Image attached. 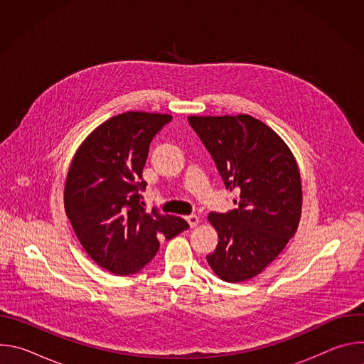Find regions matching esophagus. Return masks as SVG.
<instances>
[{
  "mask_svg": "<svg viewBox=\"0 0 364 364\" xmlns=\"http://www.w3.org/2000/svg\"><path fill=\"white\" fill-rule=\"evenodd\" d=\"M186 220L188 222L190 228H196V226L200 223V219H198V216H196V215H190V216H187V218H186Z\"/></svg>",
  "mask_w": 364,
  "mask_h": 364,
  "instance_id": "esophagus-1",
  "label": "esophagus"
}]
</instances>
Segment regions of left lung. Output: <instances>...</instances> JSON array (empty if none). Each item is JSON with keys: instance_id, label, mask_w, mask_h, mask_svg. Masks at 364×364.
Masks as SVG:
<instances>
[{"instance_id": "obj_1", "label": "left lung", "mask_w": 364, "mask_h": 364, "mask_svg": "<svg viewBox=\"0 0 364 364\" xmlns=\"http://www.w3.org/2000/svg\"><path fill=\"white\" fill-rule=\"evenodd\" d=\"M188 122L212 154L226 188L237 193V209L207 216L219 243L205 259L226 282L250 279L298 229L302 184L296 160L272 128L250 115H190Z\"/></svg>"}]
</instances>
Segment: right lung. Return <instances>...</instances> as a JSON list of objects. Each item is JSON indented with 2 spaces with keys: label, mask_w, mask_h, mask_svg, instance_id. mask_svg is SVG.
<instances>
[{
  "label": "right lung",
  "mask_w": 364,
  "mask_h": 364,
  "mask_svg": "<svg viewBox=\"0 0 364 364\" xmlns=\"http://www.w3.org/2000/svg\"><path fill=\"white\" fill-rule=\"evenodd\" d=\"M168 114L129 111L95 128L79 145L65 183V212L90 259L117 275L139 272L188 223L145 212L138 190L152 136Z\"/></svg>",
  "instance_id": "right-lung-1"
}]
</instances>
